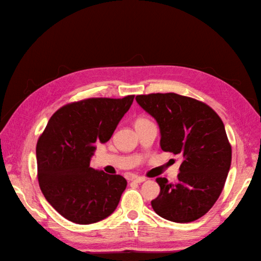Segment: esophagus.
Here are the masks:
<instances>
[{
  "instance_id": "34e87169",
  "label": "esophagus",
  "mask_w": 261,
  "mask_h": 261,
  "mask_svg": "<svg viewBox=\"0 0 261 261\" xmlns=\"http://www.w3.org/2000/svg\"><path fill=\"white\" fill-rule=\"evenodd\" d=\"M131 179L134 180V181H136V182H143V181H146V177L134 175V176H132V178H131Z\"/></svg>"
}]
</instances>
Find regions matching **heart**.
Wrapping results in <instances>:
<instances>
[{
  "mask_svg": "<svg viewBox=\"0 0 261 261\" xmlns=\"http://www.w3.org/2000/svg\"><path fill=\"white\" fill-rule=\"evenodd\" d=\"M146 120H143V119H139V120H137V122H136V123H138V122H145Z\"/></svg>",
  "mask_w": 261,
  "mask_h": 261,
  "instance_id": "b5f03b06",
  "label": "heart"
}]
</instances>
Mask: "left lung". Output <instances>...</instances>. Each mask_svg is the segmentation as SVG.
Instances as JSON below:
<instances>
[{
  "mask_svg": "<svg viewBox=\"0 0 261 261\" xmlns=\"http://www.w3.org/2000/svg\"><path fill=\"white\" fill-rule=\"evenodd\" d=\"M137 103L157 121L160 147L181 153L178 180L159 177L151 206L162 218L193 222L218 201L231 166V146L222 120L208 105L175 93L136 96Z\"/></svg>",
  "mask_w": 261,
  "mask_h": 261,
  "instance_id": "1",
  "label": "left lung"
}]
</instances>
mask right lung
I'll use <instances>...</instances> for the list:
<instances>
[{
  "label": "right lung",
  "mask_w": 261,
  "mask_h": 261,
  "mask_svg": "<svg viewBox=\"0 0 261 261\" xmlns=\"http://www.w3.org/2000/svg\"><path fill=\"white\" fill-rule=\"evenodd\" d=\"M134 98H88L66 105L39 138V186L49 204L71 222H98L118 206L125 178L94 169L90 163L96 142L111 139Z\"/></svg>",
  "instance_id": "1"
}]
</instances>
